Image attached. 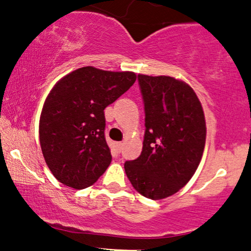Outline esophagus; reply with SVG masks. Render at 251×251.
<instances>
[{
    "label": "esophagus",
    "mask_w": 251,
    "mask_h": 251,
    "mask_svg": "<svg viewBox=\"0 0 251 251\" xmlns=\"http://www.w3.org/2000/svg\"><path fill=\"white\" fill-rule=\"evenodd\" d=\"M113 148H114V151H116L117 153H120V151H122V149H123V143L116 142L113 144Z\"/></svg>",
    "instance_id": "34e87169"
}]
</instances>
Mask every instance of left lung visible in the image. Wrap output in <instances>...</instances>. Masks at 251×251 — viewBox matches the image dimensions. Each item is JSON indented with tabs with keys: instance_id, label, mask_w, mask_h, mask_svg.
Returning a JSON list of instances; mask_svg holds the SVG:
<instances>
[{
	"instance_id": "obj_1",
	"label": "left lung",
	"mask_w": 251,
	"mask_h": 251,
	"mask_svg": "<svg viewBox=\"0 0 251 251\" xmlns=\"http://www.w3.org/2000/svg\"><path fill=\"white\" fill-rule=\"evenodd\" d=\"M138 80L145 106L143 151L124 166L140 195L159 201L195 175L205 146V117L197 94L183 80L145 74Z\"/></svg>"
}]
</instances>
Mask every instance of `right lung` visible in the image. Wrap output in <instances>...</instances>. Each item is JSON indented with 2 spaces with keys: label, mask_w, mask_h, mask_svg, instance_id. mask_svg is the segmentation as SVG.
Instances as JSON below:
<instances>
[{
  "label": "right lung",
  "mask_w": 251,
  "mask_h": 251,
  "mask_svg": "<svg viewBox=\"0 0 251 251\" xmlns=\"http://www.w3.org/2000/svg\"><path fill=\"white\" fill-rule=\"evenodd\" d=\"M133 72L87 66L57 81L40 116V145L60 183L81 190L93 185L112 162L105 139L103 109L133 85Z\"/></svg>",
  "instance_id": "add662e5"
}]
</instances>
